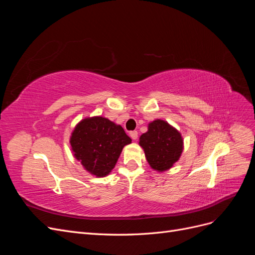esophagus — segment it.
<instances>
[{"instance_id": "esophagus-1", "label": "esophagus", "mask_w": 255, "mask_h": 255, "mask_svg": "<svg viewBox=\"0 0 255 255\" xmlns=\"http://www.w3.org/2000/svg\"><path fill=\"white\" fill-rule=\"evenodd\" d=\"M129 136H130V138H132L133 140H136L137 138H138V133L136 132V130H132V132L129 133Z\"/></svg>"}]
</instances>
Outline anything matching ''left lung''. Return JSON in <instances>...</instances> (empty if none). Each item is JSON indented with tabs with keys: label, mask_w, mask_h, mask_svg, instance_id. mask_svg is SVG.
<instances>
[{
	"label": "left lung",
	"mask_w": 255,
	"mask_h": 255,
	"mask_svg": "<svg viewBox=\"0 0 255 255\" xmlns=\"http://www.w3.org/2000/svg\"><path fill=\"white\" fill-rule=\"evenodd\" d=\"M139 144L151 168L158 172L170 169L183 152L181 133L160 119L149 123L148 132L140 136Z\"/></svg>",
	"instance_id": "1"
}]
</instances>
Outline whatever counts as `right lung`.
<instances>
[{
  "mask_svg": "<svg viewBox=\"0 0 255 255\" xmlns=\"http://www.w3.org/2000/svg\"><path fill=\"white\" fill-rule=\"evenodd\" d=\"M132 142L121 126L107 118H85L74 128L70 144L74 157L86 170L103 177L113 170L123 146Z\"/></svg>",
  "mask_w": 255,
  "mask_h": 255,
  "instance_id": "1",
  "label": "right lung"
}]
</instances>
